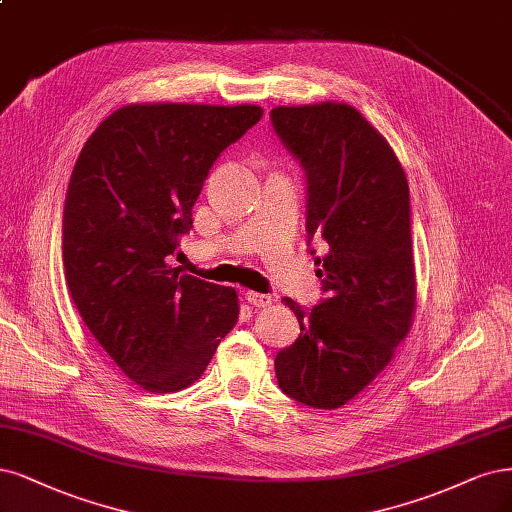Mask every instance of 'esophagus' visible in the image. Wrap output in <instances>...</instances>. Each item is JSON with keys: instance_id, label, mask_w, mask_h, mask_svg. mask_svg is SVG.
Instances as JSON below:
<instances>
[{"instance_id": "34e87169", "label": "esophagus", "mask_w": 512, "mask_h": 512, "mask_svg": "<svg viewBox=\"0 0 512 512\" xmlns=\"http://www.w3.org/2000/svg\"><path fill=\"white\" fill-rule=\"evenodd\" d=\"M245 301H248V303L254 305V307L264 309V307H271V305L275 303V298H273L271 294H260V292L248 290V292H245Z\"/></svg>"}]
</instances>
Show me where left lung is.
<instances>
[{
  "mask_svg": "<svg viewBox=\"0 0 512 512\" xmlns=\"http://www.w3.org/2000/svg\"><path fill=\"white\" fill-rule=\"evenodd\" d=\"M271 122L307 178V237L328 298L303 311L301 334L275 358L281 392L339 409L392 362L413 324L417 281L409 182L387 139L354 105H279ZM313 254V250H311Z\"/></svg>",
  "mask_w": 512,
  "mask_h": 512,
  "instance_id": "left-lung-1",
  "label": "left lung"
}]
</instances>
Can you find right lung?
<instances>
[{
    "label": "right lung",
    "instance_id": "1",
    "mask_svg": "<svg viewBox=\"0 0 512 512\" xmlns=\"http://www.w3.org/2000/svg\"><path fill=\"white\" fill-rule=\"evenodd\" d=\"M260 105L131 103L86 139L67 186L63 267L86 328L146 392L195 383L239 317L235 288L167 258L222 150Z\"/></svg>",
    "mask_w": 512,
    "mask_h": 512
}]
</instances>
